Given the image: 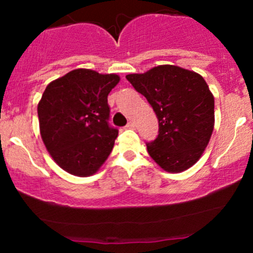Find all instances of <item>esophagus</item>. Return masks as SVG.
<instances>
[{
	"mask_svg": "<svg viewBox=\"0 0 253 253\" xmlns=\"http://www.w3.org/2000/svg\"><path fill=\"white\" fill-rule=\"evenodd\" d=\"M127 128H134V127H135V124L134 123H133V121H129V123L128 124H127Z\"/></svg>",
	"mask_w": 253,
	"mask_h": 253,
	"instance_id": "34e87169",
	"label": "esophagus"
}]
</instances>
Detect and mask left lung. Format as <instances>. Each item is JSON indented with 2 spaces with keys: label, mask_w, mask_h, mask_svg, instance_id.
<instances>
[{
  "label": "left lung",
  "mask_w": 253,
  "mask_h": 253,
  "mask_svg": "<svg viewBox=\"0 0 253 253\" xmlns=\"http://www.w3.org/2000/svg\"><path fill=\"white\" fill-rule=\"evenodd\" d=\"M126 78L158 118V136L146 145L151 158L168 172L193 167L214 129V96L203 77L176 65H159Z\"/></svg>",
  "instance_id": "8db88e82"
}]
</instances>
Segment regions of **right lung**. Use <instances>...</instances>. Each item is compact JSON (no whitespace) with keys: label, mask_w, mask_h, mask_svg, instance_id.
<instances>
[{"label":"right lung","mask_w":253,"mask_h":253,"mask_svg":"<svg viewBox=\"0 0 253 253\" xmlns=\"http://www.w3.org/2000/svg\"><path fill=\"white\" fill-rule=\"evenodd\" d=\"M119 81L115 74L76 69L46 86L38 103L40 135L66 172L94 175L112 152L119 130L108 124L107 97Z\"/></svg>","instance_id":"obj_1"}]
</instances>
